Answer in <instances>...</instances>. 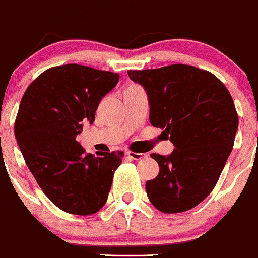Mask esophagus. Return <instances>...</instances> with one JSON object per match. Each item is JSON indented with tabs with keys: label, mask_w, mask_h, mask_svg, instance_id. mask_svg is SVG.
<instances>
[{
	"label": "esophagus",
	"mask_w": 258,
	"mask_h": 258,
	"mask_svg": "<svg viewBox=\"0 0 258 258\" xmlns=\"http://www.w3.org/2000/svg\"><path fill=\"white\" fill-rule=\"evenodd\" d=\"M126 154L130 156V158L134 159V160H140V159L146 158V154H143V153H134V151H126Z\"/></svg>",
	"instance_id": "obj_1"
}]
</instances>
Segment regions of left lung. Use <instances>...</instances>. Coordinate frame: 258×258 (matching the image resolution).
<instances>
[{
	"label": "left lung",
	"mask_w": 258,
	"mask_h": 258,
	"mask_svg": "<svg viewBox=\"0 0 258 258\" xmlns=\"http://www.w3.org/2000/svg\"><path fill=\"white\" fill-rule=\"evenodd\" d=\"M144 86L150 123L162 128L174 150L151 154L159 174L146 182V194L158 210L183 213L210 195L232 153L238 130L234 102L215 75L188 64L130 70Z\"/></svg>",
	"instance_id": "left-lung-1"
}]
</instances>
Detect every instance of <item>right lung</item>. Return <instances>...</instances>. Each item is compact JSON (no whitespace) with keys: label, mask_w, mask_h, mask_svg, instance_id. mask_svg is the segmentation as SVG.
<instances>
[{"label":"right lung","mask_w":258,"mask_h":258,"mask_svg":"<svg viewBox=\"0 0 258 258\" xmlns=\"http://www.w3.org/2000/svg\"><path fill=\"white\" fill-rule=\"evenodd\" d=\"M119 75L70 63L48 69L24 93L15 137L42 191L61 210L91 215L107 202L123 151L86 154L76 141Z\"/></svg>","instance_id":"right-lung-1"}]
</instances>
